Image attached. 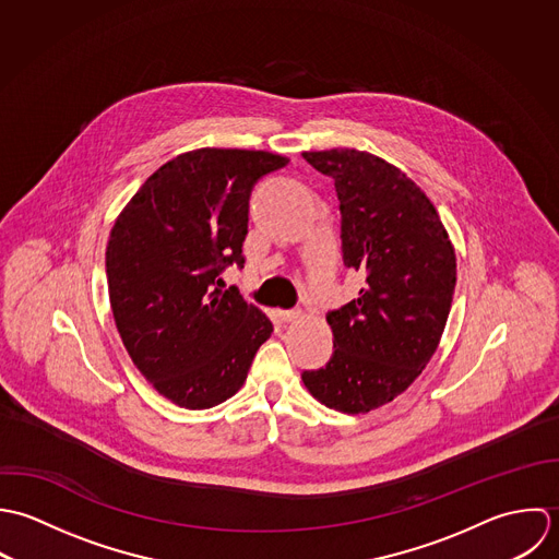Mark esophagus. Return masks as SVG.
Returning a JSON list of instances; mask_svg holds the SVG:
<instances>
[{"label":"esophagus","instance_id":"obj_1","mask_svg":"<svg viewBox=\"0 0 559 559\" xmlns=\"http://www.w3.org/2000/svg\"><path fill=\"white\" fill-rule=\"evenodd\" d=\"M278 318L281 322H296L300 318V311L298 309H289V311H278Z\"/></svg>","mask_w":559,"mask_h":559}]
</instances>
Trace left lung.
Returning <instances> with one entry per match:
<instances>
[{
	"label": "left lung",
	"instance_id": "8db88e82",
	"mask_svg": "<svg viewBox=\"0 0 559 559\" xmlns=\"http://www.w3.org/2000/svg\"><path fill=\"white\" fill-rule=\"evenodd\" d=\"M302 157L335 179L343 263L365 276L358 298L326 316L333 358L302 382L320 404L360 415L402 395L437 352L455 252L426 192L397 166L356 148Z\"/></svg>",
	"mask_w": 559,
	"mask_h": 559
}]
</instances>
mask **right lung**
I'll use <instances>...</instances> for the list:
<instances>
[{"label":"right lung","mask_w":559,"mask_h":559,"mask_svg":"<svg viewBox=\"0 0 559 559\" xmlns=\"http://www.w3.org/2000/svg\"><path fill=\"white\" fill-rule=\"evenodd\" d=\"M287 162L246 148L181 153L114 223L106 272L116 329L140 373L181 408L233 397L274 331L237 289H221V272L246 261L252 186Z\"/></svg>","instance_id":"right-lung-1"}]
</instances>
